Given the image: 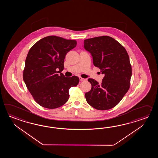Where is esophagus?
Here are the masks:
<instances>
[{"label":"esophagus","instance_id":"34e87169","mask_svg":"<svg viewBox=\"0 0 158 158\" xmlns=\"http://www.w3.org/2000/svg\"><path fill=\"white\" fill-rule=\"evenodd\" d=\"M79 79H80V80L81 81H86V79L84 78L79 77Z\"/></svg>","mask_w":158,"mask_h":158}]
</instances>
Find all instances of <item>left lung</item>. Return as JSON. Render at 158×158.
Masks as SVG:
<instances>
[{
    "mask_svg": "<svg viewBox=\"0 0 158 158\" xmlns=\"http://www.w3.org/2000/svg\"><path fill=\"white\" fill-rule=\"evenodd\" d=\"M84 48L91 54L94 66L104 74L101 84L88 79L91 89L85 93L86 101L98 110H110L121 101L130 87L132 71L129 55L121 44L107 35L84 40Z\"/></svg>",
    "mask_w": 158,
    "mask_h": 158,
    "instance_id": "1",
    "label": "left lung"
}]
</instances>
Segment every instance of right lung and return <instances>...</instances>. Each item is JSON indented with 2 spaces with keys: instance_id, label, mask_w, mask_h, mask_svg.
I'll return each instance as SVG.
<instances>
[{
  "instance_id": "obj_1",
  "label": "right lung",
  "mask_w": 158,
  "mask_h": 158,
  "mask_svg": "<svg viewBox=\"0 0 158 158\" xmlns=\"http://www.w3.org/2000/svg\"><path fill=\"white\" fill-rule=\"evenodd\" d=\"M76 45V40L50 35L38 40L30 48L25 60L23 80L40 106L49 109L62 106L69 99V89L78 84L77 76L65 77L61 73L64 69L66 54Z\"/></svg>"
}]
</instances>
